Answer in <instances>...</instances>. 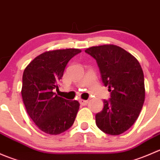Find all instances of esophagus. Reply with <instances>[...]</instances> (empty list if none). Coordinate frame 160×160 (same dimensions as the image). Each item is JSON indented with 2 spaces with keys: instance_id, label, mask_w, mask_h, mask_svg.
Masks as SVG:
<instances>
[{
  "instance_id": "34e87169",
  "label": "esophagus",
  "mask_w": 160,
  "mask_h": 160,
  "mask_svg": "<svg viewBox=\"0 0 160 160\" xmlns=\"http://www.w3.org/2000/svg\"><path fill=\"white\" fill-rule=\"evenodd\" d=\"M79 102H80V104H81V105L84 106V105H87L88 103V101H86V100H82L80 99V101H79Z\"/></svg>"
}]
</instances>
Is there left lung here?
Listing matches in <instances>:
<instances>
[{
    "label": "left lung",
    "instance_id": "1",
    "mask_svg": "<svg viewBox=\"0 0 160 160\" xmlns=\"http://www.w3.org/2000/svg\"><path fill=\"white\" fill-rule=\"evenodd\" d=\"M97 60L103 83L111 92L109 101L96 114L97 126L108 135L122 134L138 118L145 101L144 75L135 56L115 45L85 50Z\"/></svg>",
    "mask_w": 160,
    "mask_h": 160
}]
</instances>
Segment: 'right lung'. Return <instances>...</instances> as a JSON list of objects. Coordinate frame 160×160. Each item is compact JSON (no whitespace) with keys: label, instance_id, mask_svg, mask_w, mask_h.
<instances>
[{"label":"right lung","instance_id":"right-lung-1","mask_svg":"<svg viewBox=\"0 0 160 160\" xmlns=\"http://www.w3.org/2000/svg\"><path fill=\"white\" fill-rule=\"evenodd\" d=\"M81 52L79 49H56L38 55L25 67L22 97L27 113L40 130L59 135L70 128L80 103L59 97L54 90L62 79L67 62Z\"/></svg>","mask_w":160,"mask_h":160}]
</instances>
